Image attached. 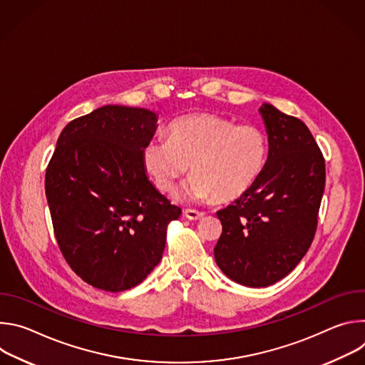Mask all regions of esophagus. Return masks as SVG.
I'll return each mask as SVG.
<instances>
[{
    "label": "esophagus",
    "instance_id": "esophagus-1",
    "mask_svg": "<svg viewBox=\"0 0 365 365\" xmlns=\"http://www.w3.org/2000/svg\"><path fill=\"white\" fill-rule=\"evenodd\" d=\"M205 214L202 211H196V210H185V217L190 221H197L203 217Z\"/></svg>",
    "mask_w": 365,
    "mask_h": 365
}]
</instances>
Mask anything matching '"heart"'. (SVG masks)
I'll list each match as a JSON object with an SVG mask.
<instances>
[{
	"instance_id": "b5f03b06",
	"label": "heart",
	"mask_w": 365,
	"mask_h": 365,
	"mask_svg": "<svg viewBox=\"0 0 365 365\" xmlns=\"http://www.w3.org/2000/svg\"><path fill=\"white\" fill-rule=\"evenodd\" d=\"M166 133L168 140H150L141 151L144 170L163 193H173L190 166L185 189L190 199L231 202L255 183L267 162V135L252 124L193 114L172 121Z\"/></svg>"
}]
</instances>
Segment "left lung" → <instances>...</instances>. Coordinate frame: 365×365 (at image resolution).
Returning <instances> with one entry per match:
<instances>
[{
    "label": "left lung",
    "instance_id": "1",
    "mask_svg": "<svg viewBox=\"0 0 365 365\" xmlns=\"http://www.w3.org/2000/svg\"><path fill=\"white\" fill-rule=\"evenodd\" d=\"M269 134L266 166L255 183L217 212L218 267L235 283L266 287L287 276L314 241L325 189V159L296 117L259 108Z\"/></svg>",
    "mask_w": 365,
    "mask_h": 365
}]
</instances>
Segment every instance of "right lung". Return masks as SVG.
<instances>
[{"label":"right lung","mask_w":365,"mask_h":365,"mask_svg":"<svg viewBox=\"0 0 365 365\" xmlns=\"http://www.w3.org/2000/svg\"><path fill=\"white\" fill-rule=\"evenodd\" d=\"M158 115L106 106L71 121L46 169L58 245L88 284L123 292L160 263L168 225L182 210L147 179L141 151Z\"/></svg>","instance_id":"1"}]
</instances>
